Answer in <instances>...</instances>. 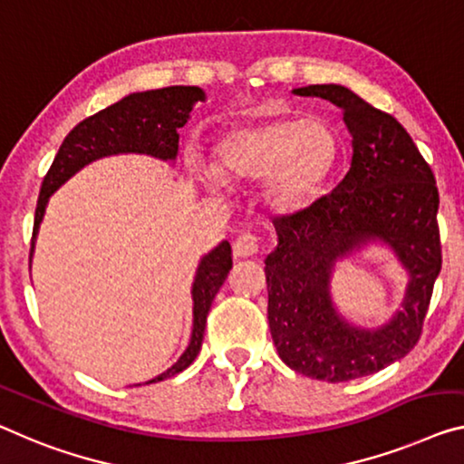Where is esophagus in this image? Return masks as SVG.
Listing matches in <instances>:
<instances>
[{
    "label": "esophagus",
    "mask_w": 464,
    "mask_h": 464,
    "mask_svg": "<svg viewBox=\"0 0 464 464\" xmlns=\"http://www.w3.org/2000/svg\"><path fill=\"white\" fill-rule=\"evenodd\" d=\"M259 251V238L251 232H242L240 237L234 240V255L237 256H251Z\"/></svg>",
    "instance_id": "obj_1"
}]
</instances>
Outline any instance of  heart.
<instances>
[{"instance_id":"b5f03b06","label":"heart","mask_w":464,"mask_h":464,"mask_svg":"<svg viewBox=\"0 0 464 464\" xmlns=\"http://www.w3.org/2000/svg\"><path fill=\"white\" fill-rule=\"evenodd\" d=\"M338 140L317 118H280L227 134L218 151L222 176L267 180L276 208L296 211L309 205L332 176Z\"/></svg>"}]
</instances>
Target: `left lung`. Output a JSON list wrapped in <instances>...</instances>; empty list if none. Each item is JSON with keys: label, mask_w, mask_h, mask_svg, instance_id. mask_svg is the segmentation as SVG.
Instances as JSON below:
<instances>
[{"label": "left lung", "mask_w": 464, "mask_h": 464, "mask_svg": "<svg viewBox=\"0 0 464 464\" xmlns=\"http://www.w3.org/2000/svg\"><path fill=\"white\" fill-rule=\"evenodd\" d=\"M296 95L336 103L353 134V160L330 195L276 218L277 246L266 259L267 319L282 361L322 382L377 373L421 338L441 269L440 195L430 163L388 111L340 84H309ZM382 237L401 256L411 284L405 311L382 331H354L333 311L331 263L365 239Z\"/></svg>", "instance_id": "left-lung-1"}]
</instances>
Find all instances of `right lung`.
<instances>
[{"instance_id": "obj_1", "label": "right lung", "mask_w": 464, "mask_h": 464, "mask_svg": "<svg viewBox=\"0 0 464 464\" xmlns=\"http://www.w3.org/2000/svg\"><path fill=\"white\" fill-rule=\"evenodd\" d=\"M205 95L198 87H166L158 91L132 92L122 102L110 105L95 116H89L76 124L66 139L49 172L43 178L37 209H34V227L31 238V256L34 248L39 224L45 213L47 198L55 188H60L70 176L92 160L113 153H149L160 160H176L178 155V128L187 124L192 105L201 102ZM232 269L230 242H222L198 266L192 286L195 301V325H192L190 344L180 361L169 367L166 373L155 377L149 383L168 380L187 369L197 359L203 344L205 324L213 298L222 288L227 272Z\"/></svg>"}]
</instances>
